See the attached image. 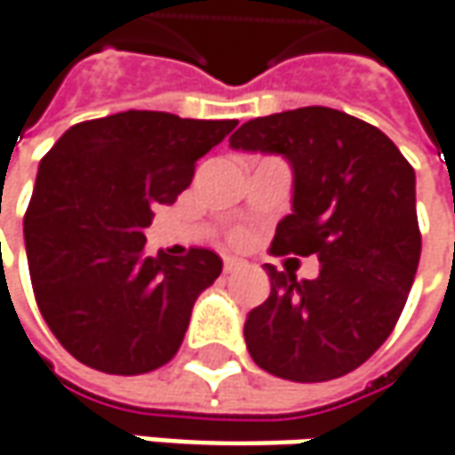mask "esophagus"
I'll list each match as a JSON object with an SVG mask.
<instances>
[{"mask_svg": "<svg viewBox=\"0 0 455 455\" xmlns=\"http://www.w3.org/2000/svg\"><path fill=\"white\" fill-rule=\"evenodd\" d=\"M247 265L244 259H239V257H224V272H236V269H242V267Z\"/></svg>", "mask_w": 455, "mask_h": 455, "instance_id": "34e87169", "label": "esophagus"}]
</instances>
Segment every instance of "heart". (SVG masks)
<instances>
[{
    "label": "heart",
    "instance_id": "b5f03b06",
    "mask_svg": "<svg viewBox=\"0 0 455 455\" xmlns=\"http://www.w3.org/2000/svg\"><path fill=\"white\" fill-rule=\"evenodd\" d=\"M244 236V231H236V239H242Z\"/></svg>",
    "mask_w": 455,
    "mask_h": 455
}]
</instances>
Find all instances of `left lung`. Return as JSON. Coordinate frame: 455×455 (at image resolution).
<instances>
[{
    "label": "left lung",
    "mask_w": 455,
    "mask_h": 455,
    "mask_svg": "<svg viewBox=\"0 0 455 455\" xmlns=\"http://www.w3.org/2000/svg\"><path fill=\"white\" fill-rule=\"evenodd\" d=\"M234 149L277 152L292 165V213L275 257L315 254V280L269 275V298L247 315L254 364L290 382H328L385 344L420 262L415 170L385 132L328 107L249 119Z\"/></svg>",
    "instance_id": "obj_1"
}]
</instances>
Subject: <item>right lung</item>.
<instances>
[{
  "mask_svg": "<svg viewBox=\"0 0 455 455\" xmlns=\"http://www.w3.org/2000/svg\"><path fill=\"white\" fill-rule=\"evenodd\" d=\"M236 124L132 109L73 124L40 160L25 213L32 292L81 364L132 377L178 354L221 257L204 247L149 257L145 228Z\"/></svg>",
  "mask_w": 455,
  "mask_h": 455,
  "instance_id": "obj_1",
  "label": "right lung"
}]
</instances>
